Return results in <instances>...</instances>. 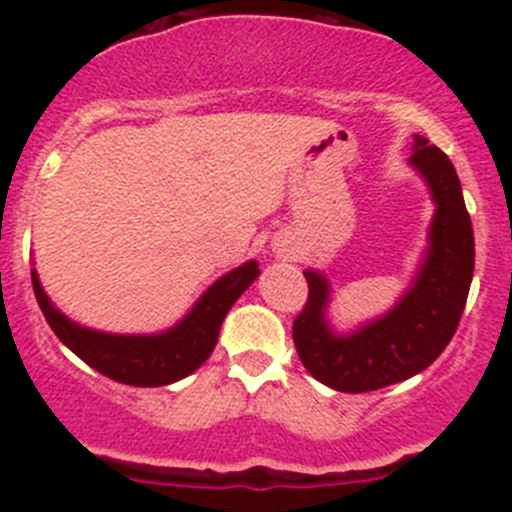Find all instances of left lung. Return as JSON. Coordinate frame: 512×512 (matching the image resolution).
Segmentation results:
<instances>
[{
	"label": "left lung",
	"mask_w": 512,
	"mask_h": 512,
	"mask_svg": "<svg viewBox=\"0 0 512 512\" xmlns=\"http://www.w3.org/2000/svg\"><path fill=\"white\" fill-rule=\"evenodd\" d=\"M409 163L421 173L436 203L428 250L414 285L384 317L352 334L329 329V282L307 270L309 294L292 324V339L304 369L329 389L364 394L399 384L431 366L456 334L476 265L471 215L461 180L441 148L414 136Z\"/></svg>",
	"instance_id": "obj_1"
}]
</instances>
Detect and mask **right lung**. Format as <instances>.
I'll return each instance as SVG.
<instances>
[{"mask_svg":"<svg viewBox=\"0 0 512 512\" xmlns=\"http://www.w3.org/2000/svg\"><path fill=\"white\" fill-rule=\"evenodd\" d=\"M260 270L250 260L220 277L175 327L160 334H106L71 322L51 304L32 270L36 302L56 337L91 369L128 386H165L193 374L218 344L225 314Z\"/></svg>","mask_w":512,"mask_h":512,"instance_id":"1","label":"right lung"}]
</instances>
